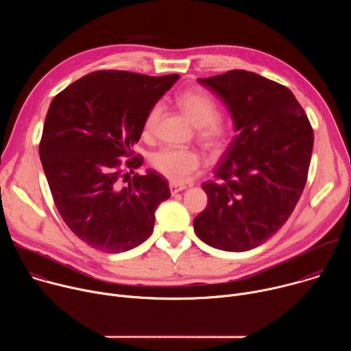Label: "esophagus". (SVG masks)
Here are the masks:
<instances>
[{
  "instance_id": "1",
  "label": "esophagus",
  "mask_w": 351,
  "mask_h": 351,
  "mask_svg": "<svg viewBox=\"0 0 351 351\" xmlns=\"http://www.w3.org/2000/svg\"><path fill=\"white\" fill-rule=\"evenodd\" d=\"M169 189H171V193H172V194H176V193H179V191L184 190V189H186V186H184V184H176V183H169Z\"/></svg>"
}]
</instances>
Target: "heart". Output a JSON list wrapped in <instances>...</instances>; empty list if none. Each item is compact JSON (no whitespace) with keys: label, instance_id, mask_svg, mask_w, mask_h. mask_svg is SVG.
Masks as SVG:
<instances>
[{"label":"heart","instance_id":"1","mask_svg":"<svg viewBox=\"0 0 351 351\" xmlns=\"http://www.w3.org/2000/svg\"><path fill=\"white\" fill-rule=\"evenodd\" d=\"M178 106L189 121L198 128V137L213 148H221L228 138V130L219 121V108L215 99L203 90H186L178 97ZM162 112L161 103L148 110L143 121V136L149 137L158 123ZM199 156L191 148L165 147L152 157L153 168L175 183L186 182L199 167Z\"/></svg>","mask_w":351,"mask_h":351}]
</instances>
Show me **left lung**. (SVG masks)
<instances>
[{
	"instance_id": "left-lung-1",
	"label": "left lung",
	"mask_w": 351,
	"mask_h": 351,
	"mask_svg": "<svg viewBox=\"0 0 351 351\" xmlns=\"http://www.w3.org/2000/svg\"><path fill=\"white\" fill-rule=\"evenodd\" d=\"M228 107L236 136L203 183L208 203L194 221L197 236L223 252H247L271 239L302 195L314 132L293 93L241 69L198 79Z\"/></svg>"
}]
</instances>
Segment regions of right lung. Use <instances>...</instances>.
<instances>
[{
  "mask_svg": "<svg viewBox=\"0 0 351 351\" xmlns=\"http://www.w3.org/2000/svg\"><path fill=\"white\" fill-rule=\"evenodd\" d=\"M178 79L97 71L58 93L48 108L38 152L49 190L66 226L99 252L122 253L147 240L156 210L171 197L160 173L129 179L128 169L143 164L133 145L148 110Z\"/></svg>",
  "mask_w": 351,
  "mask_h": 351,
  "instance_id": "right-lung-1",
  "label": "right lung"
}]
</instances>
